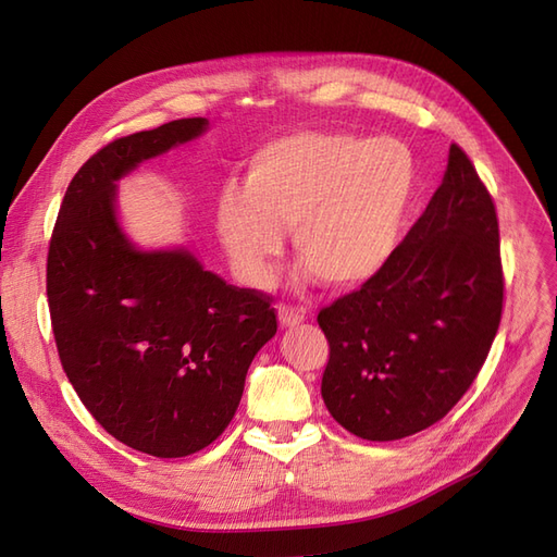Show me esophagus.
I'll use <instances>...</instances> for the list:
<instances>
[{"label":"esophagus","mask_w":557,"mask_h":557,"mask_svg":"<svg viewBox=\"0 0 557 557\" xmlns=\"http://www.w3.org/2000/svg\"><path fill=\"white\" fill-rule=\"evenodd\" d=\"M306 311L299 309V306H290V304H281L278 306V320L283 327H295V324L304 322Z\"/></svg>","instance_id":"obj_1"}]
</instances>
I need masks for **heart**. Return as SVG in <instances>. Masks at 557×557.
Returning a JSON list of instances; mask_svg holds the SVG:
<instances>
[{"label":"heart","mask_w":557,"mask_h":557,"mask_svg":"<svg viewBox=\"0 0 557 557\" xmlns=\"http://www.w3.org/2000/svg\"><path fill=\"white\" fill-rule=\"evenodd\" d=\"M414 161L394 138L306 131L260 147L246 188L227 186L216 223L237 276L264 285L293 227L306 272L357 285L387 262L406 221Z\"/></svg>","instance_id":"b5f03b06"}]
</instances>
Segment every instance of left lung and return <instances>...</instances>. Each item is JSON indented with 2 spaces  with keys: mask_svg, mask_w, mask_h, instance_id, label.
Wrapping results in <instances>:
<instances>
[{
  "mask_svg": "<svg viewBox=\"0 0 557 557\" xmlns=\"http://www.w3.org/2000/svg\"><path fill=\"white\" fill-rule=\"evenodd\" d=\"M503 299L495 205L451 145L443 184L406 239L359 290L318 313L330 343L324 406L373 443L433 426L484 367Z\"/></svg>",
  "mask_w": 557,
  "mask_h": 557,
  "instance_id": "1",
  "label": "left lung"
}]
</instances>
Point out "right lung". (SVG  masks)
Segmentation results:
<instances>
[{
    "instance_id": "obj_1",
    "label": "right lung",
    "mask_w": 557,
    "mask_h": 557,
    "mask_svg": "<svg viewBox=\"0 0 557 557\" xmlns=\"http://www.w3.org/2000/svg\"><path fill=\"white\" fill-rule=\"evenodd\" d=\"M205 128V117L175 120L96 151L66 188L48 248L52 334L69 382L112 437L157 458L214 443L276 334L270 295L227 285L186 248L140 251L117 223L114 182Z\"/></svg>"
}]
</instances>
